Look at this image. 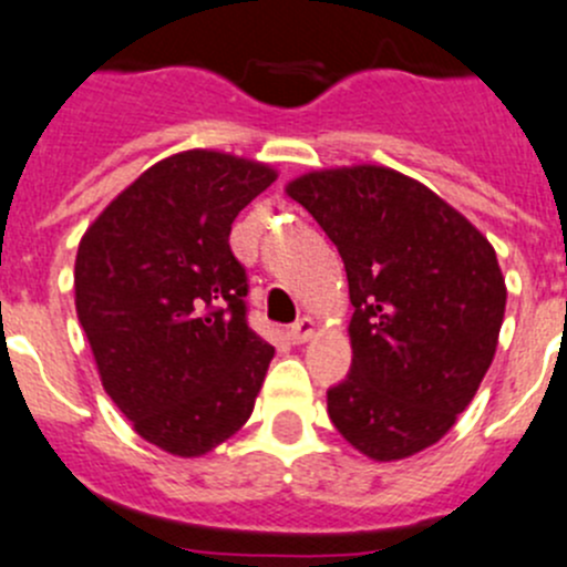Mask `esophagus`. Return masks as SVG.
Instances as JSON below:
<instances>
[{
    "mask_svg": "<svg viewBox=\"0 0 567 567\" xmlns=\"http://www.w3.org/2000/svg\"><path fill=\"white\" fill-rule=\"evenodd\" d=\"M312 332H316V323H312V318H299V321L288 329V340L290 343L299 346V343H305V340H310Z\"/></svg>",
    "mask_w": 567,
    "mask_h": 567,
    "instance_id": "1",
    "label": "esophagus"
}]
</instances>
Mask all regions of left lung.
<instances>
[{
  "mask_svg": "<svg viewBox=\"0 0 567 567\" xmlns=\"http://www.w3.org/2000/svg\"><path fill=\"white\" fill-rule=\"evenodd\" d=\"M285 190L338 246L349 277L351 371L327 390L334 430L377 463L430 449L496 354L507 305L496 249L393 168H323Z\"/></svg>",
  "mask_w": 567,
  "mask_h": 567,
  "instance_id": "1",
  "label": "left lung"
}]
</instances>
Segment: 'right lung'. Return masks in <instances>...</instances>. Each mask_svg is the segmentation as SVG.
<instances>
[{
  "label": "right lung",
  "mask_w": 567,
  "mask_h": 567,
  "mask_svg": "<svg viewBox=\"0 0 567 567\" xmlns=\"http://www.w3.org/2000/svg\"><path fill=\"white\" fill-rule=\"evenodd\" d=\"M266 163L190 150L146 168L82 235L74 301L102 388L144 441L202 457L249 421L274 346L246 323L238 213Z\"/></svg>",
  "instance_id": "obj_1"
}]
</instances>
